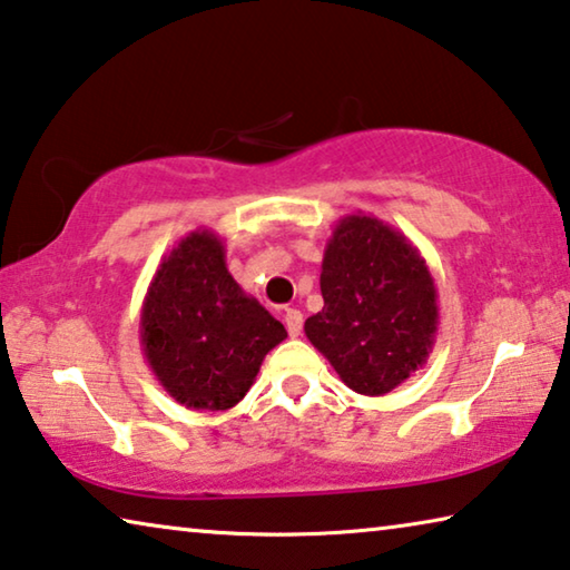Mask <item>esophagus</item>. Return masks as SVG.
Wrapping results in <instances>:
<instances>
[{"label":"esophagus","instance_id":"obj_1","mask_svg":"<svg viewBox=\"0 0 570 570\" xmlns=\"http://www.w3.org/2000/svg\"><path fill=\"white\" fill-rule=\"evenodd\" d=\"M285 326H287V334L293 338L303 334V313L295 311V308H287L285 311Z\"/></svg>","mask_w":570,"mask_h":570}]
</instances>
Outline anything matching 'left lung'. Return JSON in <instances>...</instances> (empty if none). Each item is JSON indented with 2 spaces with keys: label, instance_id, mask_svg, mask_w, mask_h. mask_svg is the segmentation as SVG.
I'll return each instance as SVG.
<instances>
[{
  "label": "left lung",
  "instance_id": "1",
  "mask_svg": "<svg viewBox=\"0 0 570 570\" xmlns=\"http://www.w3.org/2000/svg\"><path fill=\"white\" fill-rule=\"evenodd\" d=\"M323 311L305 336L358 395H387L433 352L438 291L405 234L370 214L338 218L323 252Z\"/></svg>",
  "mask_w": 570,
  "mask_h": 570
}]
</instances>
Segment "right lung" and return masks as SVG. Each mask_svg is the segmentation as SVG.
<instances>
[{"mask_svg": "<svg viewBox=\"0 0 570 570\" xmlns=\"http://www.w3.org/2000/svg\"><path fill=\"white\" fill-rule=\"evenodd\" d=\"M283 323L226 269L224 239L196 229L157 265L139 313V344L157 382L188 410H229L247 395Z\"/></svg>", "mask_w": 570, "mask_h": 570, "instance_id": "right-lung-1", "label": "right lung"}]
</instances>
